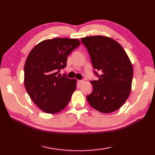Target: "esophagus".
Returning a JSON list of instances; mask_svg holds the SVG:
<instances>
[{
    "instance_id": "obj_1",
    "label": "esophagus",
    "mask_w": 155,
    "mask_h": 155,
    "mask_svg": "<svg viewBox=\"0 0 155 155\" xmlns=\"http://www.w3.org/2000/svg\"><path fill=\"white\" fill-rule=\"evenodd\" d=\"M77 82H78V84H82L84 82V81L83 80H78Z\"/></svg>"
}]
</instances>
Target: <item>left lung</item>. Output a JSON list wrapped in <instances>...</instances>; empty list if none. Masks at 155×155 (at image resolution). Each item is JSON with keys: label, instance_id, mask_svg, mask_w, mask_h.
I'll use <instances>...</instances> for the list:
<instances>
[{"label": "left lung", "instance_id": "1", "mask_svg": "<svg viewBox=\"0 0 155 155\" xmlns=\"http://www.w3.org/2000/svg\"><path fill=\"white\" fill-rule=\"evenodd\" d=\"M87 48L98 81H91L93 90L87 97L92 107L101 113H110L120 108L129 96L133 68L122 46L104 36L81 38Z\"/></svg>", "mask_w": 155, "mask_h": 155}]
</instances>
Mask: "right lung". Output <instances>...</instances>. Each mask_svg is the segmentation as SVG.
I'll list each match as a JSON object with an SVG mask.
<instances>
[{
    "instance_id": "add662e5",
    "label": "right lung",
    "mask_w": 155,
    "mask_h": 155,
    "mask_svg": "<svg viewBox=\"0 0 155 155\" xmlns=\"http://www.w3.org/2000/svg\"><path fill=\"white\" fill-rule=\"evenodd\" d=\"M81 45L77 38H55L32 49L25 64V87L31 100L47 113H57L67 106L77 88L76 79L61 77L68 54Z\"/></svg>"
}]
</instances>
